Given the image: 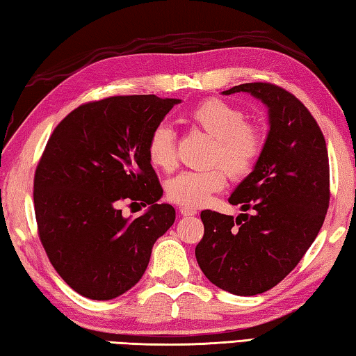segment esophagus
Listing matches in <instances>:
<instances>
[{"mask_svg":"<svg viewBox=\"0 0 356 356\" xmlns=\"http://www.w3.org/2000/svg\"><path fill=\"white\" fill-rule=\"evenodd\" d=\"M179 212L182 216H191V215H196L197 210L195 207H188V206H184L179 209Z\"/></svg>","mask_w":356,"mask_h":356,"instance_id":"esophagus-1","label":"esophagus"}]
</instances>
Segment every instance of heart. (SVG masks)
<instances>
[{"instance_id": "heart-1", "label": "heart", "mask_w": 356, "mask_h": 356, "mask_svg": "<svg viewBox=\"0 0 356 356\" xmlns=\"http://www.w3.org/2000/svg\"><path fill=\"white\" fill-rule=\"evenodd\" d=\"M188 119L213 136L210 163L222 164L232 179H242L254 170L262 155L265 136L259 125L246 122L245 113L238 106L221 99H207L193 108ZM147 156L150 163L163 171L176 166V131L171 125L161 122L150 131ZM222 168L215 165L204 171L177 174L168 182V197L182 206H201L212 193L226 185V172Z\"/></svg>"}]
</instances>
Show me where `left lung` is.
<instances>
[{
    "label": "left lung",
    "instance_id": "1",
    "mask_svg": "<svg viewBox=\"0 0 356 356\" xmlns=\"http://www.w3.org/2000/svg\"><path fill=\"white\" fill-rule=\"evenodd\" d=\"M268 108L261 159L229 197L250 213L237 218L202 210L195 254L210 282L234 295L262 293L297 267L323 225L330 202L327 144L316 119L293 94L272 83H245Z\"/></svg>",
    "mask_w": 356,
    "mask_h": 356
}]
</instances>
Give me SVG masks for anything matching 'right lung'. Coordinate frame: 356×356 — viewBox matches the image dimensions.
I'll return each mask as SVG.
<instances>
[{
  "mask_svg": "<svg viewBox=\"0 0 356 356\" xmlns=\"http://www.w3.org/2000/svg\"><path fill=\"white\" fill-rule=\"evenodd\" d=\"M179 99L114 95L80 105L48 140L34 176L40 242L59 276L83 297L116 298L141 280L176 210L147 156L150 131ZM124 199L149 206L124 219Z\"/></svg>",
  "mask_w": 356,
  "mask_h": 356,
  "instance_id": "1",
  "label": "right lung"
}]
</instances>
